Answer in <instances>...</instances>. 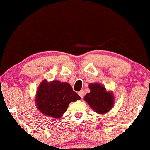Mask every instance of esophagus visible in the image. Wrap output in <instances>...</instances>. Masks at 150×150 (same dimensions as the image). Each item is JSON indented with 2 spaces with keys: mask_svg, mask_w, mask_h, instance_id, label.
Masks as SVG:
<instances>
[{
  "mask_svg": "<svg viewBox=\"0 0 150 150\" xmlns=\"http://www.w3.org/2000/svg\"><path fill=\"white\" fill-rule=\"evenodd\" d=\"M79 95L80 96H81V99H83V96H84V91H83V90H81V91L79 92Z\"/></svg>",
  "mask_w": 150,
  "mask_h": 150,
  "instance_id": "obj_1",
  "label": "esophagus"
}]
</instances>
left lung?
Wrapping results in <instances>:
<instances>
[{
	"instance_id": "8db88e82",
	"label": "left lung",
	"mask_w": 150,
	"mask_h": 150,
	"mask_svg": "<svg viewBox=\"0 0 150 150\" xmlns=\"http://www.w3.org/2000/svg\"><path fill=\"white\" fill-rule=\"evenodd\" d=\"M91 90L84 96V100L96 112L99 114L107 113L114 104V99L111 92H107L105 88L99 83H91Z\"/></svg>"
}]
</instances>
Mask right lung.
<instances>
[{
    "label": "right lung",
    "instance_id": "obj_1",
    "mask_svg": "<svg viewBox=\"0 0 150 150\" xmlns=\"http://www.w3.org/2000/svg\"><path fill=\"white\" fill-rule=\"evenodd\" d=\"M81 99L68 83L53 81L41 82L36 94V102L41 113L54 118H60L71 101Z\"/></svg>",
    "mask_w": 150,
    "mask_h": 150
}]
</instances>
